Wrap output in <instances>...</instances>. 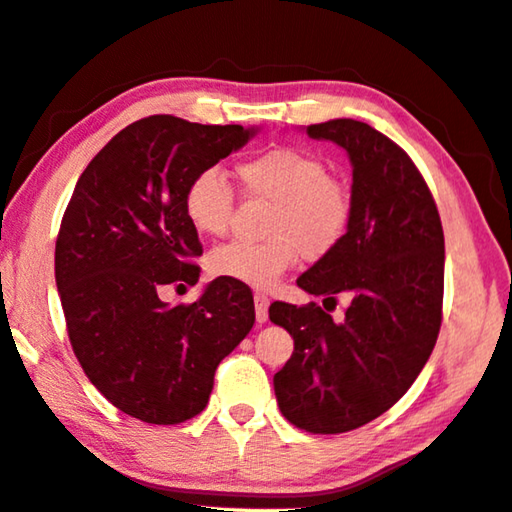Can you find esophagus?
I'll return each mask as SVG.
<instances>
[{
	"label": "esophagus",
	"mask_w": 512,
	"mask_h": 512,
	"mask_svg": "<svg viewBox=\"0 0 512 512\" xmlns=\"http://www.w3.org/2000/svg\"><path fill=\"white\" fill-rule=\"evenodd\" d=\"M268 305H271V300L264 293H255V316L259 323H266L268 320Z\"/></svg>",
	"instance_id": "1"
}]
</instances>
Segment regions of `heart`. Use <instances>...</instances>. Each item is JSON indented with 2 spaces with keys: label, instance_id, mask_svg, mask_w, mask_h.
Masks as SVG:
<instances>
[{
  "label": "heart",
  "instance_id": "obj_1",
  "mask_svg": "<svg viewBox=\"0 0 512 512\" xmlns=\"http://www.w3.org/2000/svg\"><path fill=\"white\" fill-rule=\"evenodd\" d=\"M237 176L250 196L275 203L268 241H230L214 248L207 268L248 287L268 289L302 253L325 257L341 244L352 221V196L327 164L309 151L273 146L239 162ZM187 221L203 237H221L230 228L235 194L219 169H203L183 196Z\"/></svg>",
  "mask_w": 512,
  "mask_h": 512
}]
</instances>
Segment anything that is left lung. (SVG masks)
I'll list each match as a JSON object with an SVG mask.
<instances>
[{"instance_id": "1", "label": "left lung", "mask_w": 512, "mask_h": 512, "mask_svg": "<svg viewBox=\"0 0 512 512\" xmlns=\"http://www.w3.org/2000/svg\"><path fill=\"white\" fill-rule=\"evenodd\" d=\"M352 162V221L298 287L350 293L343 323L316 302H273L268 318L293 336L273 386L280 411L309 433H345L379 418L409 391L443 323L445 237L429 185L402 146L354 119L307 126ZM327 298V300H329Z\"/></svg>"}]
</instances>
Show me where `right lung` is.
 <instances>
[{"instance_id":"1","label":"right lung","mask_w":512,"mask_h":512,"mask_svg":"<svg viewBox=\"0 0 512 512\" xmlns=\"http://www.w3.org/2000/svg\"><path fill=\"white\" fill-rule=\"evenodd\" d=\"M253 133L173 115L133 121L85 167L60 221L56 284L69 343L99 393L142 422L201 413L216 366L255 323L253 293L225 277L192 305L160 298L201 275L187 183Z\"/></svg>"}]
</instances>
